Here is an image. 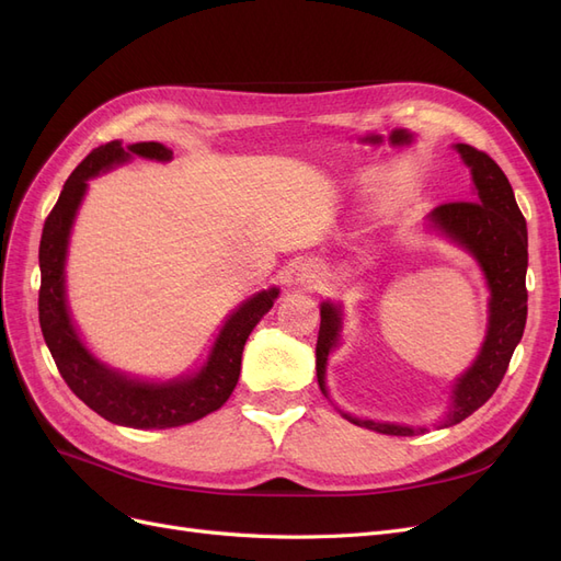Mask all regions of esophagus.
<instances>
[{"mask_svg": "<svg viewBox=\"0 0 561 561\" xmlns=\"http://www.w3.org/2000/svg\"><path fill=\"white\" fill-rule=\"evenodd\" d=\"M322 280V274L318 271V266H307L301 268V283H320Z\"/></svg>", "mask_w": 561, "mask_h": 561, "instance_id": "1", "label": "esophagus"}]
</instances>
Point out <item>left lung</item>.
<instances>
[{"mask_svg":"<svg viewBox=\"0 0 561 561\" xmlns=\"http://www.w3.org/2000/svg\"><path fill=\"white\" fill-rule=\"evenodd\" d=\"M458 154L470 165L474 182V201H447L433 210V222L451 239L468 248L482 264L489 287V332L480 358L458 379L454 388V407L443 426H454L496 393L503 381L515 346L526 325V264H529V239L526 219L517 206L513 186L499 163L470 145H456ZM339 309L322 304L320 330L316 344L318 386L325 393V365L339 334ZM346 416V414H344ZM351 419V416H346ZM355 426L383 435H419L426 428L396 426L369 419H351Z\"/></svg>","mask_w":561,"mask_h":561,"instance_id":"obj_1","label":"left lung"}]
</instances>
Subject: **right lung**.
<instances>
[{"label": "right lung", "mask_w": 561, "mask_h": 561, "mask_svg": "<svg viewBox=\"0 0 561 561\" xmlns=\"http://www.w3.org/2000/svg\"><path fill=\"white\" fill-rule=\"evenodd\" d=\"M128 154L168 161L173 157V151L161 142H138L128 149H124L122 142H107L93 149L75 168V173L67 178L58 203L46 217L39 241V325L60 377L95 414L130 428H175L203 419L229 400L241 375L245 339L260 318L274 307L278 290L271 287L268 293L254 295L227 320L225 330L217 336L208 365L192 379L161 386L140 383L100 365L81 346L70 313H67L62 285L65 252L75 213L83 192H87V180L105 171V168H112L114 163L126 161Z\"/></svg>", "instance_id": "add662e5"}]
</instances>
